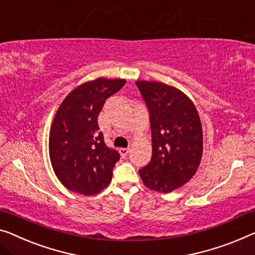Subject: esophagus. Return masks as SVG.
Masks as SVG:
<instances>
[{
	"instance_id": "1",
	"label": "esophagus",
	"mask_w": 255,
	"mask_h": 255,
	"mask_svg": "<svg viewBox=\"0 0 255 255\" xmlns=\"http://www.w3.org/2000/svg\"><path fill=\"white\" fill-rule=\"evenodd\" d=\"M119 152H120L121 157L126 158L127 155H128V153H129V147H121V149L119 150Z\"/></svg>"
}]
</instances>
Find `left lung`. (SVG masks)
Returning a JSON list of instances; mask_svg holds the SVG:
<instances>
[{
  "label": "left lung",
  "mask_w": 255,
  "mask_h": 255,
  "mask_svg": "<svg viewBox=\"0 0 255 255\" xmlns=\"http://www.w3.org/2000/svg\"><path fill=\"white\" fill-rule=\"evenodd\" d=\"M150 112L152 158L138 170L146 188L169 193L195 175L203 157V128L192 101L157 81H136Z\"/></svg>",
  "instance_id": "obj_1"
}]
</instances>
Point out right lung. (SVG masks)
<instances>
[{"label":"right lung","mask_w":255,"mask_h":255,"mask_svg":"<svg viewBox=\"0 0 255 255\" xmlns=\"http://www.w3.org/2000/svg\"><path fill=\"white\" fill-rule=\"evenodd\" d=\"M125 83L124 79L106 78L85 82L57 110L49 134V155L56 176L71 191L93 196L112 180L120 154L106 146L97 119L106 98Z\"/></svg>","instance_id":"obj_1"}]
</instances>
